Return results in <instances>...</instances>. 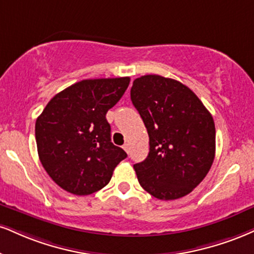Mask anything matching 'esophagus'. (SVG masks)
Listing matches in <instances>:
<instances>
[{
  "instance_id": "esophagus-1",
  "label": "esophagus",
  "mask_w": 254,
  "mask_h": 254,
  "mask_svg": "<svg viewBox=\"0 0 254 254\" xmlns=\"http://www.w3.org/2000/svg\"><path fill=\"white\" fill-rule=\"evenodd\" d=\"M123 149L127 152H129V150H130V146H129V143H125V144L123 145Z\"/></svg>"
}]
</instances>
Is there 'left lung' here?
<instances>
[{
    "mask_svg": "<svg viewBox=\"0 0 254 254\" xmlns=\"http://www.w3.org/2000/svg\"><path fill=\"white\" fill-rule=\"evenodd\" d=\"M131 102L149 135V154L133 164L139 185L160 200L190 193L215 157L212 115L190 88L157 74L133 80Z\"/></svg>",
    "mask_w": 254,
    "mask_h": 254,
    "instance_id": "1",
    "label": "left lung"
}]
</instances>
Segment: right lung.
<instances>
[{"label":"right lung","mask_w":254,"mask_h":254,"mask_svg":"<svg viewBox=\"0 0 254 254\" xmlns=\"http://www.w3.org/2000/svg\"><path fill=\"white\" fill-rule=\"evenodd\" d=\"M130 84L129 77L86 79L56 94L35 123L42 167L59 187L74 195L100 190L127 156L111 142L106 112Z\"/></svg>","instance_id":"obj_1"}]
</instances>
